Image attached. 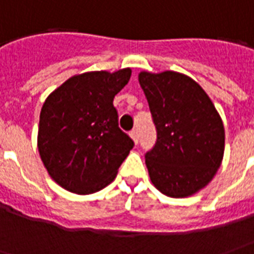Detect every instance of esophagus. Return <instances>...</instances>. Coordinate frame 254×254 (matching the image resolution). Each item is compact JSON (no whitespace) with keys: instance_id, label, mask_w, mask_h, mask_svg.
<instances>
[{"instance_id":"esophagus-1","label":"esophagus","mask_w":254,"mask_h":254,"mask_svg":"<svg viewBox=\"0 0 254 254\" xmlns=\"http://www.w3.org/2000/svg\"><path fill=\"white\" fill-rule=\"evenodd\" d=\"M130 137H132L133 143L138 144V132L137 130H132V132H130Z\"/></svg>"}]
</instances>
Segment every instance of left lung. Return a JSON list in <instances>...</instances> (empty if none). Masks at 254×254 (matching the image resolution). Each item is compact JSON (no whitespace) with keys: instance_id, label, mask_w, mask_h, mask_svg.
Listing matches in <instances>:
<instances>
[{"instance_id":"1","label":"left lung","mask_w":254,"mask_h":254,"mask_svg":"<svg viewBox=\"0 0 254 254\" xmlns=\"http://www.w3.org/2000/svg\"><path fill=\"white\" fill-rule=\"evenodd\" d=\"M158 140L145 155L154 187L184 198L212 181L224 154V127L201 85L173 70L138 73Z\"/></svg>"}]
</instances>
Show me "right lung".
<instances>
[{
    "label": "right lung",
    "instance_id": "1",
    "mask_svg": "<svg viewBox=\"0 0 254 254\" xmlns=\"http://www.w3.org/2000/svg\"><path fill=\"white\" fill-rule=\"evenodd\" d=\"M130 74V67L74 74L45 100L38 151L49 176L64 189L91 194L116 180L133 141L118 127L113 100Z\"/></svg>",
    "mask_w": 254,
    "mask_h": 254
}]
</instances>
